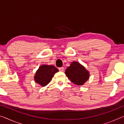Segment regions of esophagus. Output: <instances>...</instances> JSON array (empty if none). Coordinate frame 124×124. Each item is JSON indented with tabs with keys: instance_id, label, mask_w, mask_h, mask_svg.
<instances>
[{
	"instance_id": "obj_1",
	"label": "esophagus",
	"mask_w": 124,
	"mask_h": 124,
	"mask_svg": "<svg viewBox=\"0 0 124 124\" xmlns=\"http://www.w3.org/2000/svg\"><path fill=\"white\" fill-rule=\"evenodd\" d=\"M58 69H59V70H60V71H61V72L64 71V68L63 67H60L58 68Z\"/></svg>"
}]
</instances>
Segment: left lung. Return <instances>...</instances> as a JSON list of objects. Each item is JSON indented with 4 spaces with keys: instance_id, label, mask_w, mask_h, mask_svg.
I'll return each instance as SVG.
<instances>
[{
    "instance_id": "left-lung-1",
    "label": "left lung",
    "mask_w": 124,
    "mask_h": 124,
    "mask_svg": "<svg viewBox=\"0 0 124 124\" xmlns=\"http://www.w3.org/2000/svg\"><path fill=\"white\" fill-rule=\"evenodd\" d=\"M65 74L72 83L78 85H82L89 78V72L78 62H72L67 68Z\"/></svg>"
}]
</instances>
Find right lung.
Here are the masks:
<instances>
[{"instance_id": "add662e5", "label": "right lung", "mask_w": 124, "mask_h": 124, "mask_svg": "<svg viewBox=\"0 0 124 124\" xmlns=\"http://www.w3.org/2000/svg\"><path fill=\"white\" fill-rule=\"evenodd\" d=\"M58 72V70L52 65L41 66L36 72L34 79L37 84L44 87L50 83L54 74Z\"/></svg>"}]
</instances>
